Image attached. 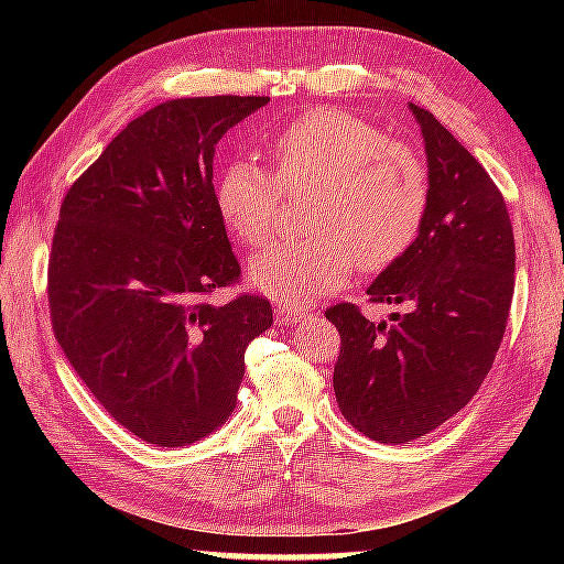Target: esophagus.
Returning <instances> with one entry per match:
<instances>
[{
    "label": "esophagus",
    "mask_w": 564,
    "mask_h": 564,
    "mask_svg": "<svg viewBox=\"0 0 564 564\" xmlns=\"http://www.w3.org/2000/svg\"><path fill=\"white\" fill-rule=\"evenodd\" d=\"M305 318H308V313H303V311L275 308V323H279V326H293V323H301Z\"/></svg>",
    "instance_id": "esophagus-1"
}]
</instances>
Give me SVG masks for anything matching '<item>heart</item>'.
I'll list each match as a JSON object with an SVG mask.
<instances>
[{"mask_svg": "<svg viewBox=\"0 0 564 564\" xmlns=\"http://www.w3.org/2000/svg\"><path fill=\"white\" fill-rule=\"evenodd\" d=\"M275 176L236 159L214 198L238 241L259 246L273 228L283 188H318L313 238L271 243L251 263V283L283 308H308L343 289L356 263L383 271L415 243L427 212V171L405 144L338 109H316L275 133Z\"/></svg>", "mask_w": 564, "mask_h": 564, "instance_id": "obj_1", "label": "heart"}]
</instances>
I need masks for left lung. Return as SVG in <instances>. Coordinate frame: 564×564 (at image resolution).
<instances>
[{
  "instance_id": "1",
  "label": "left lung",
  "mask_w": 564,
  "mask_h": 564,
  "mask_svg": "<svg viewBox=\"0 0 564 564\" xmlns=\"http://www.w3.org/2000/svg\"><path fill=\"white\" fill-rule=\"evenodd\" d=\"M423 133L427 212L415 243L368 285L408 313L368 321L352 303L326 318L340 333L333 390L340 413L378 443H410L463 410L490 373L514 291L508 206L488 171L431 111L408 104Z\"/></svg>"
}]
</instances>
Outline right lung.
<instances>
[{"label": "right lung", "instance_id": "obj_1", "mask_svg": "<svg viewBox=\"0 0 564 564\" xmlns=\"http://www.w3.org/2000/svg\"><path fill=\"white\" fill-rule=\"evenodd\" d=\"M269 97L174 99L133 119L66 191L50 256L54 336L104 410L181 447L236 408L269 299L208 301L238 281L214 198L224 133Z\"/></svg>", "mask_w": 564, "mask_h": 564}]
</instances>
